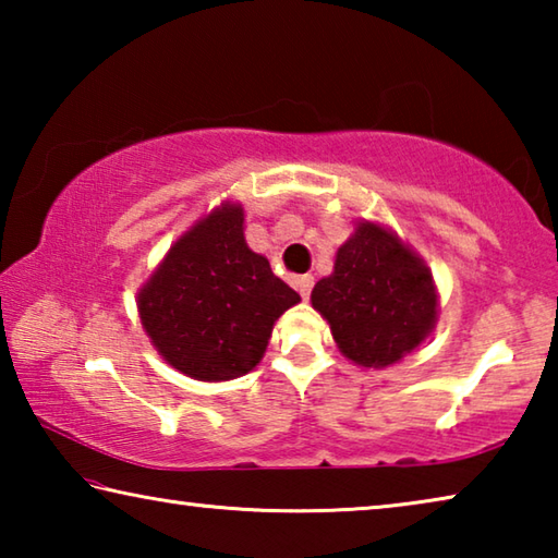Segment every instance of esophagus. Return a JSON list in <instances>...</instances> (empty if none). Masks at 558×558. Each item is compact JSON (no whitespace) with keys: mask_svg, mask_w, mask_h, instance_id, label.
Returning <instances> with one entry per match:
<instances>
[{"mask_svg":"<svg viewBox=\"0 0 558 558\" xmlns=\"http://www.w3.org/2000/svg\"><path fill=\"white\" fill-rule=\"evenodd\" d=\"M313 286H315V278H313V276H300V278H295V288L300 290L302 298H310V292H313Z\"/></svg>","mask_w":558,"mask_h":558,"instance_id":"obj_1","label":"esophagus"}]
</instances>
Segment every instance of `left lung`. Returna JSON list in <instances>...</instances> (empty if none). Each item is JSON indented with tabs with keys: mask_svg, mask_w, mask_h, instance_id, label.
<instances>
[{
	"mask_svg": "<svg viewBox=\"0 0 558 558\" xmlns=\"http://www.w3.org/2000/svg\"><path fill=\"white\" fill-rule=\"evenodd\" d=\"M310 300L329 323L339 352L374 369L411 354L438 319V292L426 263L372 221L359 223L339 245L332 276L317 282Z\"/></svg>",
	"mask_w": 558,
	"mask_h": 558,
	"instance_id": "left-lung-1",
	"label": "left lung"
}]
</instances>
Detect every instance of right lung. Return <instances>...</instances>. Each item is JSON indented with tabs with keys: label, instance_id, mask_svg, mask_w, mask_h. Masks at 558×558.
<instances>
[{
	"label": "right lung",
	"instance_id": "add662e5",
	"mask_svg": "<svg viewBox=\"0 0 558 558\" xmlns=\"http://www.w3.org/2000/svg\"><path fill=\"white\" fill-rule=\"evenodd\" d=\"M300 295L248 248L241 204L196 221L159 263L137 310L167 364L196 381L248 374L266 354L276 319Z\"/></svg>",
	"mask_w": 558,
	"mask_h": 558
}]
</instances>
